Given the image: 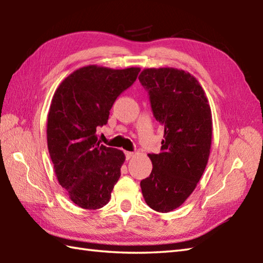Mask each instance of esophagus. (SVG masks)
Listing matches in <instances>:
<instances>
[{
  "instance_id": "1",
  "label": "esophagus",
  "mask_w": 263,
  "mask_h": 263,
  "mask_svg": "<svg viewBox=\"0 0 263 263\" xmlns=\"http://www.w3.org/2000/svg\"><path fill=\"white\" fill-rule=\"evenodd\" d=\"M125 157H126V160L131 159L132 157H135V154L131 153V152H125Z\"/></svg>"
}]
</instances>
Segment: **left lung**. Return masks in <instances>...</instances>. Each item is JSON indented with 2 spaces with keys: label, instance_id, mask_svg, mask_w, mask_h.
<instances>
[{
  "label": "left lung",
  "instance_id": "1",
  "mask_svg": "<svg viewBox=\"0 0 263 263\" xmlns=\"http://www.w3.org/2000/svg\"><path fill=\"white\" fill-rule=\"evenodd\" d=\"M156 120L165 126L160 154H149L153 171L141 181L146 203L170 212L191 195L208 164L212 116L199 81L184 70L149 68L139 76Z\"/></svg>",
  "mask_w": 263,
  "mask_h": 263
}]
</instances>
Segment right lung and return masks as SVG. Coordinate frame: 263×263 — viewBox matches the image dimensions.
<instances>
[{
  "mask_svg": "<svg viewBox=\"0 0 263 263\" xmlns=\"http://www.w3.org/2000/svg\"><path fill=\"white\" fill-rule=\"evenodd\" d=\"M140 68L87 65L60 83L47 115V147L54 172L73 203L95 210L108 203L125 160L122 150L97 140L116 98L136 81Z\"/></svg>",
  "mask_w": 263,
  "mask_h": 263,
  "instance_id": "1",
  "label": "right lung"
}]
</instances>
